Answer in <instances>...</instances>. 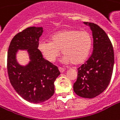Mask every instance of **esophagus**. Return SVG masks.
Returning <instances> with one entry per match:
<instances>
[{"label": "esophagus", "instance_id": "1", "mask_svg": "<svg viewBox=\"0 0 120 120\" xmlns=\"http://www.w3.org/2000/svg\"><path fill=\"white\" fill-rule=\"evenodd\" d=\"M58 69H59V71H60V72L62 73H64V71H65V70L64 69V68H61V67H59L58 68Z\"/></svg>", "mask_w": 120, "mask_h": 120}]
</instances>
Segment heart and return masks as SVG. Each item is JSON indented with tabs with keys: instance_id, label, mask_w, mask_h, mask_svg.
I'll list each match as a JSON object with an SVG mask.
<instances>
[{
	"instance_id": "heart-1",
	"label": "heart",
	"mask_w": 120,
	"mask_h": 120,
	"mask_svg": "<svg viewBox=\"0 0 120 120\" xmlns=\"http://www.w3.org/2000/svg\"><path fill=\"white\" fill-rule=\"evenodd\" d=\"M92 44V37L88 32L65 29L54 34L51 41H40L38 47L43 56L49 62H54L62 50L64 55L62 61L77 65L87 59Z\"/></svg>"
}]
</instances>
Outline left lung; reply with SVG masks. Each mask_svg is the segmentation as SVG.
<instances>
[{"label":"left lung","mask_w":120,"mask_h":120,"mask_svg":"<svg viewBox=\"0 0 120 120\" xmlns=\"http://www.w3.org/2000/svg\"><path fill=\"white\" fill-rule=\"evenodd\" d=\"M88 26L93 37V52L85 64L78 68L73 90L78 96L92 98L101 94L109 86L114 65V52L107 34L98 25Z\"/></svg>","instance_id":"left-lung-1"}]
</instances>
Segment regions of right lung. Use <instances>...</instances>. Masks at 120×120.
Instances as JSON below:
<instances>
[{"instance_id":"1","label":"right lung","mask_w":120,"mask_h":120,"mask_svg":"<svg viewBox=\"0 0 120 120\" xmlns=\"http://www.w3.org/2000/svg\"><path fill=\"white\" fill-rule=\"evenodd\" d=\"M43 27L27 28L11 40L7 55V71L11 86L24 100L41 103L54 94V81L60 75L58 67L43 58L38 49ZM19 50L27 51L30 61L21 65L17 60Z\"/></svg>"}]
</instances>
